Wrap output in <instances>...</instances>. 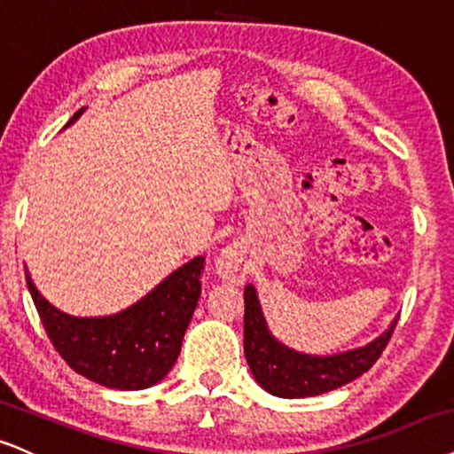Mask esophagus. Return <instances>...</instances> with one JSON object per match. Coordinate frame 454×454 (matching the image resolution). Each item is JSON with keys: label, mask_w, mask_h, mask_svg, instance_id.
Here are the masks:
<instances>
[{"label": "esophagus", "mask_w": 454, "mask_h": 454, "mask_svg": "<svg viewBox=\"0 0 454 454\" xmlns=\"http://www.w3.org/2000/svg\"><path fill=\"white\" fill-rule=\"evenodd\" d=\"M215 270L222 279L232 281V283H239L243 277L241 262L237 260V255H234L232 251H223V254L220 255V260L215 262Z\"/></svg>", "instance_id": "esophagus-1"}]
</instances>
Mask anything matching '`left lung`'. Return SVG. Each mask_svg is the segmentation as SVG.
Here are the masks:
<instances>
[{
    "instance_id": "8db88e82",
    "label": "left lung",
    "mask_w": 454,
    "mask_h": 454,
    "mask_svg": "<svg viewBox=\"0 0 454 454\" xmlns=\"http://www.w3.org/2000/svg\"><path fill=\"white\" fill-rule=\"evenodd\" d=\"M245 325L243 347L251 374L260 387L277 397H313L319 393L338 389L368 372L385 351L395 330L397 319L376 340L365 347L338 355H304L292 351L275 340L266 325L258 294L254 286L245 287Z\"/></svg>"
}]
</instances>
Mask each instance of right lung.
<instances>
[{"label":"right lung","instance_id":"right-lung-1","mask_svg":"<svg viewBox=\"0 0 454 454\" xmlns=\"http://www.w3.org/2000/svg\"><path fill=\"white\" fill-rule=\"evenodd\" d=\"M84 107L74 114L67 127ZM205 258L190 260L144 300L118 315L71 317L54 309L27 275V287L52 347L74 372L109 389L137 391L168 374L182 351L196 302Z\"/></svg>","mask_w":454,"mask_h":454}]
</instances>
